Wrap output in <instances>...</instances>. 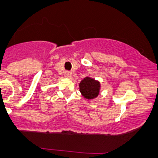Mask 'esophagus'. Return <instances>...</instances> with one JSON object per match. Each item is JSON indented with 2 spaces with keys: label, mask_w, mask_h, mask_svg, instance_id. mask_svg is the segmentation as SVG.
<instances>
[{
  "label": "esophagus",
  "mask_w": 158,
  "mask_h": 158,
  "mask_svg": "<svg viewBox=\"0 0 158 158\" xmlns=\"http://www.w3.org/2000/svg\"><path fill=\"white\" fill-rule=\"evenodd\" d=\"M64 76L65 77L68 78V79H70V78H72V73L69 71H66L64 73Z\"/></svg>",
  "instance_id": "34e87169"
}]
</instances>
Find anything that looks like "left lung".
Instances as JSON below:
<instances>
[{
	"label": "left lung",
	"instance_id": "obj_1",
	"mask_svg": "<svg viewBox=\"0 0 158 158\" xmlns=\"http://www.w3.org/2000/svg\"><path fill=\"white\" fill-rule=\"evenodd\" d=\"M100 82L92 78H84L79 83V91L86 99H93L98 95L100 92Z\"/></svg>",
	"mask_w": 158,
	"mask_h": 158
}]
</instances>
